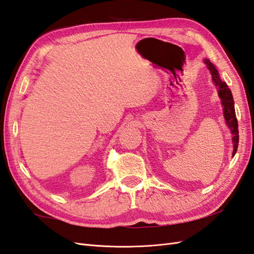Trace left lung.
Here are the masks:
<instances>
[{
    "instance_id": "1",
    "label": "left lung",
    "mask_w": 254,
    "mask_h": 254,
    "mask_svg": "<svg viewBox=\"0 0 254 254\" xmlns=\"http://www.w3.org/2000/svg\"><path fill=\"white\" fill-rule=\"evenodd\" d=\"M204 63L206 64V67L209 68L210 74L212 75V80L214 83L218 87V95L221 99V104L224 106V117L227 122V125L229 128L231 129V133L233 134V156L236 153L237 147H238V123L237 119L235 115V109H234V101H233V96L231 93V90H230L227 86V83L225 81H222L219 77L218 72L215 66L210 63V60H204Z\"/></svg>"
}]
</instances>
